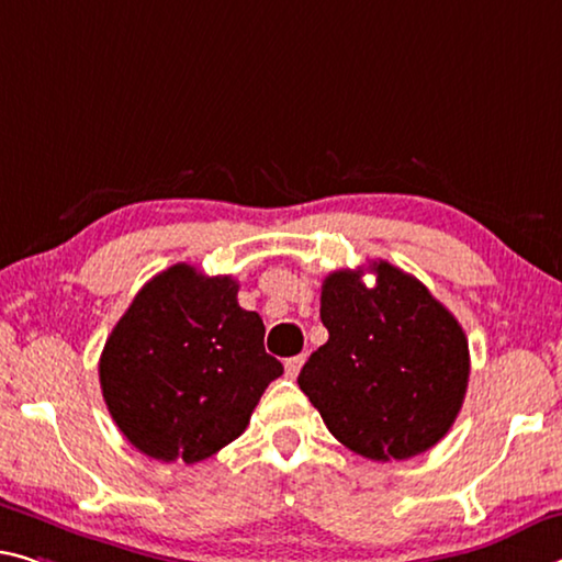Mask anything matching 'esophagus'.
I'll use <instances>...</instances> for the list:
<instances>
[{
  "label": "esophagus",
  "instance_id": "34e87169",
  "mask_svg": "<svg viewBox=\"0 0 562 562\" xmlns=\"http://www.w3.org/2000/svg\"><path fill=\"white\" fill-rule=\"evenodd\" d=\"M302 364H305V355H295V358L284 360V375L297 378V372H300Z\"/></svg>",
  "mask_w": 562,
  "mask_h": 562
}]
</instances>
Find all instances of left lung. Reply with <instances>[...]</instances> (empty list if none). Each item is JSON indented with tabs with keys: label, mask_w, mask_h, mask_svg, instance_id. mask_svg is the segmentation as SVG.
I'll return each instance as SVG.
<instances>
[{
	"label": "left lung",
	"mask_w": 562,
	"mask_h": 562,
	"mask_svg": "<svg viewBox=\"0 0 562 562\" xmlns=\"http://www.w3.org/2000/svg\"><path fill=\"white\" fill-rule=\"evenodd\" d=\"M329 272L319 317L327 342L310 355L300 390L327 430L362 458L420 456L456 423L470 378L465 333L420 280L385 260Z\"/></svg>",
	"instance_id": "1"
}]
</instances>
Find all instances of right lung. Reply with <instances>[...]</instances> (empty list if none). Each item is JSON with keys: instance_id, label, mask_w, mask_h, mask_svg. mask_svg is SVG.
<instances>
[{"instance_id": "obj_1", "label": "right lung", "mask_w": 562, "mask_h": 562, "mask_svg": "<svg viewBox=\"0 0 562 562\" xmlns=\"http://www.w3.org/2000/svg\"><path fill=\"white\" fill-rule=\"evenodd\" d=\"M237 280L172 265L142 288L106 337V409L145 456L187 465L245 432L282 362L265 352V325L237 302Z\"/></svg>"}]
</instances>
